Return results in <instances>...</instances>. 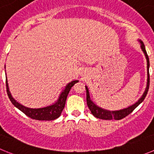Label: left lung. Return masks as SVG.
<instances>
[{
	"label": "left lung",
	"mask_w": 154,
	"mask_h": 154,
	"mask_svg": "<svg viewBox=\"0 0 154 154\" xmlns=\"http://www.w3.org/2000/svg\"><path fill=\"white\" fill-rule=\"evenodd\" d=\"M140 44V48L142 49V51L144 54L145 57H146V64H147V82H146V87L145 89L144 93L143 94L142 97L138 100L135 103L132 104L131 106H128L127 108H124V109H121V110H108L106 109H103L102 107H100L99 106H97V104L93 102L91 99V97H90L89 94V90H88V87L87 86H85L86 91H87V106L89 107L90 110H91V113L94 115V117H97V118L101 119V120H121V119L124 118L125 117H127V115H129L131 112H133V110L135 109L137 106H139L141 103H142L143 100L146 97V94H147L148 90H149V57H148V55L146 54V48H145L144 44L143 43L142 41H140L138 40Z\"/></svg>",
	"instance_id": "left-lung-1"
}]
</instances>
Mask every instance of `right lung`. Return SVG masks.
I'll list each match as a JSON object with an SVG mask.
<instances>
[{"mask_svg": "<svg viewBox=\"0 0 154 154\" xmlns=\"http://www.w3.org/2000/svg\"><path fill=\"white\" fill-rule=\"evenodd\" d=\"M77 82H78V80H75L71 81V82L68 83L66 85L64 89L60 93V96H59L57 100L55 103H54L53 104L49 105V106H44V107L41 108L27 107V106H23V105L18 103L12 97L11 94L10 92L8 79L6 78L7 93H8V97H9L10 100L11 101V103H13L14 106H16L20 111H22L24 114L27 115V117L34 119V120H54L55 119L58 118L60 116V114H61L62 111L63 110V108H64L67 95H68L69 92H70V89H71V87Z\"/></svg>", "mask_w": 154, "mask_h": 154, "instance_id": "obj_1", "label": "right lung"}]
</instances>
